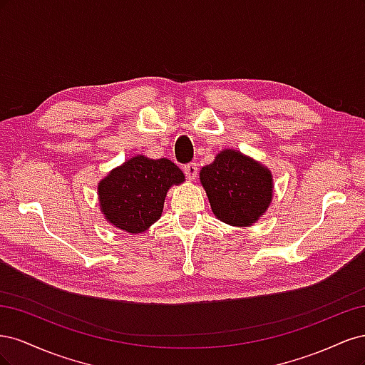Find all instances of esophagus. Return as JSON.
<instances>
[{
    "mask_svg": "<svg viewBox=\"0 0 365 365\" xmlns=\"http://www.w3.org/2000/svg\"><path fill=\"white\" fill-rule=\"evenodd\" d=\"M184 173H185L187 180H189V181L196 180V176H197V165H196L195 163H190V164L184 165Z\"/></svg>",
    "mask_w": 365,
    "mask_h": 365,
    "instance_id": "1",
    "label": "esophagus"
}]
</instances>
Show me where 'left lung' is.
<instances>
[{
	"instance_id": "8db88e82",
	"label": "left lung",
	"mask_w": 365,
	"mask_h": 365,
	"mask_svg": "<svg viewBox=\"0 0 365 365\" xmlns=\"http://www.w3.org/2000/svg\"><path fill=\"white\" fill-rule=\"evenodd\" d=\"M213 215L222 222L245 228L267 213L274 180L269 168L236 149H222L200 172Z\"/></svg>"
}]
</instances>
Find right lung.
Here are the masks:
<instances>
[{
    "label": "right lung",
    "mask_w": 365,
    "mask_h": 365,
    "mask_svg": "<svg viewBox=\"0 0 365 365\" xmlns=\"http://www.w3.org/2000/svg\"><path fill=\"white\" fill-rule=\"evenodd\" d=\"M184 181L182 170L170 160L135 155L98 181V205L108 224L140 235L161 217L170 187Z\"/></svg>",
    "instance_id": "obj_1"
}]
</instances>
